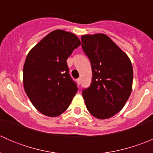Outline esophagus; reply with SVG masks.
I'll return each instance as SVG.
<instances>
[{
	"label": "esophagus",
	"instance_id": "1",
	"mask_svg": "<svg viewBox=\"0 0 153 153\" xmlns=\"http://www.w3.org/2000/svg\"><path fill=\"white\" fill-rule=\"evenodd\" d=\"M77 81H78V84H81V78H78V79H77Z\"/></svg>",
	"mask_w": 153,
	"mask_h": 153
}]
</instances>
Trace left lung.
I'll return each instance as SVG.
<instances>
[{
  "label": "left lung",
  "mask_w": 153,
  "mask_h": 153,
  "mask_svg": "<svg viewBox=\"0 0 153 153\" xmlns=\"http://www.w3.org/2000/svg\"><path fill=\"white\" fill-rule=\"evenodd\" d=\"M82 49L91 63L90 86L82 91L91 115L106 119L118 113L132 92L133 70L127 55L104 34L81 36Z\"/></svg>",
  "instance_id": "8db88e82"
}]
</instances>
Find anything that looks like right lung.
Segmentation results:
<instances>
[{"instance_id": "right-lung-1", "label": "right lung", "mask_w": 153, "mask_h": 153, "mask_svg": "<svg viewBox=\"0 0 153 153\" xmlns=\"http://www.w3.org/2000/svg\"><path fill=\"white\" fill-rule=\"evenodd\" d=\"M81 45L78 37L57 29L35 46L24 65V87L33 106L44 115L56 117L69 107L78 91L67 60Z\"/></svg>"}]
</instances>
